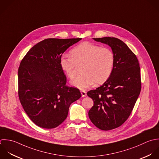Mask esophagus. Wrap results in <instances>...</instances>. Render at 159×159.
Returning a JSON list of instances; mask_svg holds the SVG:
<instances>
[{"label":"esophagus","instance_id":"34e87169","mask_svg":"<svg viewBox=\"0 0 159 159\" xmlns=\"http://www.w3.org/2000/svg\"><path fill=\"white\" fill-rule=\"evenodd\" d=\"M80 92H81V95H82V97H84L86 96L87 92H86L85 91H84V90H81Z\"/></svg>","mask_w":159,"mask_h":159}]
</instances>
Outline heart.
Instances as JSON below:
<instances>
[{"label":"heart","instance_id":"heart-1","mask_svg":"<svg viewBox=\"0 0 159 159\" xmlns=\"http://www.w3.org/2000/svg\"><path fill=\"white\" fill-rule=\"evenodd\" d=\"M59 63L62 70L70 79L75 76L78 66H82V74L73 80L71 84L84 89L94 83L102 84L109 79L113 71L115 56L108 48L84 42L70 50V56H62Z\"/></svg>","mask_w":159,"mask_h":159}]
</instances>
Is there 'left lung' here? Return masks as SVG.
Masks as SVG:
<instances>
[{
    "mask_svg": "<svg viewBox=\"0 0 159 159\" xmlns=\"http://www.w3.org/2000/svg\"><path fill=\"white\" fill-rule=\"evenodd\" d=\"M112 49L115 63L109 79L100 87L87 92L94 102L89 111L92 123L108 131L121 126L129 118L141 90L139 63L136 56L116 38H93Z\"/></svg>",
    "mask_w": 159,
    "mask_h": 159,
    "instance_id": "8db88e82",
    "label": "left lung"
}]
</instances>
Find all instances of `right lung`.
Wrapping results in <instances>:
<instances>
[{
	"instance_id": "1",
	"label": "right lung",
	"mask_w": 159,
	"mask_h": 159,
	"mask_svg": "<svg viewBox=\"0 0 159 159\" xmlns=\"http://www.w3.org/2000/svg\"><path fill=\"white\" fill-rule=\"evenodd\" d=\"M81 39H44L32 47L20 62L19 100L30 120L41 128L60 125L66 119L70 104L81 97L78 89L66 85L59 63L66 49Z\"/></svg>"
}]
</instances>
